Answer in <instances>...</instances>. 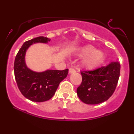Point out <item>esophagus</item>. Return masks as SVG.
<instances>
[{"mask_svg": "<svg viewBox=\"0 0 134 134\" xmlns=\"http://www.w3.org/2000/svg\"><path fill=\"white\" fill-rule=\"evenodd\" d=\"M69 73H70V74L74 73V72H76V70H75V69L74 68H70V69H69Z\"/></svg>", "mask_w": 134, "mask_h": 134, "instance_id": "obj_1", "label": "esophagus"}]
</instances>
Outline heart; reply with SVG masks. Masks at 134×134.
Segmentation results:
<instances>
[{
    "label": "heart",
    "mask_w": 134,
    "mask_h": 134,
    "mask_svg": "<svg viewBox=\"0 0 134 134\" xmlns=\"http://www.w3.org/2000/svg\"><path fill=\"white\" fill-rule=\"evenodd\" d=\"M80 56L85 57L88 55L83 62V64L87 68H93L98 65L104 58V53L99 50H94V47L87 45L79 49Z\"/></svg>",
    "instance_id": "heart-1"
}]
</instances>
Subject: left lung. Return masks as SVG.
Masks as SVG:
<instances>
[{"mask_svg":"<svg viewBox=\"0 0 134 134\" xmlns=\"http://www.w3.org/2000/svg\"><path fill=\"white\" fill-rule=\"evenodd\" d=\"M120 72V64L113 61L107 66L81 71L82 82L77 94L84 103L96 104L108 100L114 93Z\"/></svg>","mask_w":134,"mask_h":134,"instance_id":"obj_1","label":"left lung"}]
</instances>
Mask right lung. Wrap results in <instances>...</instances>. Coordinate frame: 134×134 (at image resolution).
Listing matches in <instances>:
<instances>
[{
	"mask_svg": "<svg viewBox=\"0 0 134 134\" xmlns=\"http://www.w3.org/2000/svg\"><path fill=\"white\" fill-rule=\"evenodd\" d=\"M50 41L49 38L39 36L26 41L15 58L14 70L18 88L25 98L35 102H43L51 99L60 83L68 74V69L36 72L27 68L26 65L24 57L28 47L36 43H46Z\"/></svg>",
	"mask_w": 134,
	"mask_h": 134,
	"instance_id": "obj_1",
	"label": "right lung"
}]
</instances>
